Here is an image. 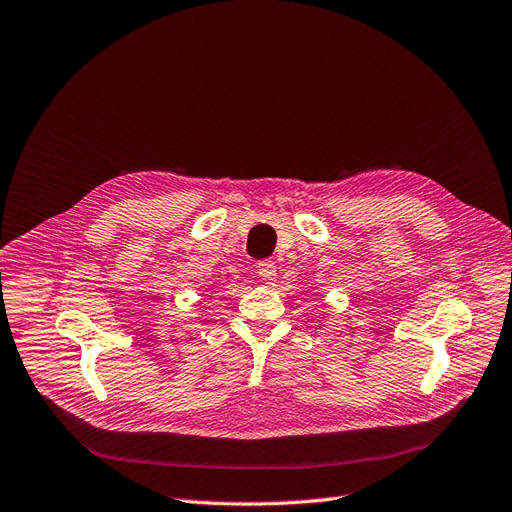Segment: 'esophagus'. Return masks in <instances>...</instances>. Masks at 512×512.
Masks as SVG:
<instances>
[{
	"label": "esophagus",
	"instance_id": "1",
	"mask_svg": "<svg viewBox=\"0 0 512 512\" xmlns=\"http://www.w3.org/2000/svg\"><path fill=\"white\" fill-rule=\"evenodd\" d=\"M257 274L265 284H274L278 276V265L274 261H259L257 265Z\"/></svg>",
	"mask_w": 512,
	"mask_h": 512
}]
</instances>
